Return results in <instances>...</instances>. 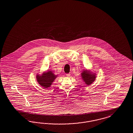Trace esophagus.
Listing matches in <instances>:
<instances>
[{"mask_svg":"<svg viewBox=\"0 0 133 133\" xmlns=\"http://www.w3.org/2000/svg\"><path fill=\"white\" fill-rule=\"evenodd\" d=\"M66 76H67V77H69L70 76V73H69V74H66Z\"/></svg>","mask_w":133,"mask_h":133,"instance_id":"34e87169","label":"esophagus"}]
</instances>
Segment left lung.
Masks as SVG:
<instances>
[{
	"label": "left lung",
	"mask_w": 133,
	"mask_h": 133,
	"mask_svg": "<svg viewBox=\"0 0 133 133\" xmlns=\"http://www.w3.org/2000/svg\"><path fill=\"white\" fill-rule=\"evenodd\" d=\"M81 77L85 85H89L95 81L96 74V72H94L90 70L84 69L82 70L81 73Z\"/></svg>",
	"instance_id": "1"
}]
</instances>
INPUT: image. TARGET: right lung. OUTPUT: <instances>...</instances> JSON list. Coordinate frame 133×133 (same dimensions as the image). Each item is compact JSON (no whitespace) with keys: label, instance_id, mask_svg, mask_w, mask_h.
Wrapping results in <instances>:
<instances>
[{"label":"right lung","instance_id":"obj_1","mask_svg":"<svg viewBox=\"0 0 133 133\" xmlns=\"http://www.w3.org/2000/svg\"><path fill=\"white\" fill-rule=\"evenodd\" d=\"M58 76V75L54 74L52 71L48 70L47 71H43L42 74L37 73L36 79L39 85L45 89H48L51 87Z\"/></svg>","mask_w":133,"mask_h":133}]
</instances>
